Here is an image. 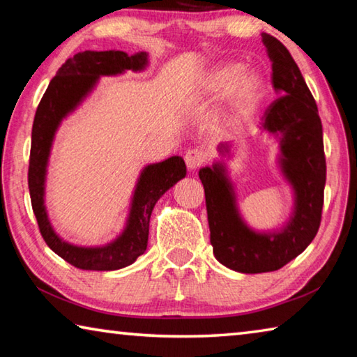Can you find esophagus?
<instances>
[{"label": "esophagus", "instance_id": "obj_1", "mask_svg": "<svg viewBox=\"0 0 357 357\" xmlns=\"http://www.w3.org/2000/svg\"><path fill=\"white\" fill-rule=\"evenodd\" d=\"M185 165L189 170H197V168H200L204 160H206V155H204L203 151H198V149H189L185 153Z\"/></svg>", "mask_w": 357, "mask_h": 357}]
</instances>
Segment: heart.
Wrapping results in <instances>:
<instances>
[{
	"label": "heart",
	"mask_w": 357,
	"mask_h": 357,
	"mask_svg": "<svg viewBox=\"0 0 357 357\" xmlns=\"http://www.w3.org/2000/svg\"><path fill=\"white\" fill-rule=\"evenodd\" d=\"M208 88L215 94L229 89V110L234 118H244L255 110L263 94V83L259 77L253 72H241L234 66L217 69L209 77Z\"/></svg>",
	"instance_id": "obj_1"
}]
</instances>
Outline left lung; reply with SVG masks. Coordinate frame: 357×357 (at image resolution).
Segmentation results:
<instances>
[{
	"instance_id": "1",
	"label": "left lung",
	"mask_w": 357,
	"mask_h": 357,
	"mask_svg": "<svg viewBox=\"0 0 357 357\" xmlns=\"http://www.w3.org/2000/svg\"><path fill=\"white\" fill-rule=\"evenodd\" d=\"M261 38L273 63L271 80L280 94L264 112L261 126L280 135V165L296 195L291 219L277 233H255L241 219L223 165L200 170L214 255L223 266L244 274L277 271L307 249L321 223L326 184L317 102L287 47L271 34L263 33ZM220 151L228 153V144Z\"/></svg>"
}]
</instances>
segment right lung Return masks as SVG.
<instances>
[{"label":"right lung","mask_w":357,"mask_h":357,"mask_svg":"<svg viewBox=\"0 0 357 357\" xmlns=\"http://www.w3.org/2000/svg\"><path fill=\"white\" fill-rule=\"evenodd\" d=\"M148 63L144 52L128 55L119 50L82 52L69 58L52 78L36 110L31 153H29L28 187L39 231L47 245L66 261L84 271H114L126 268L144 253L148 245L149 217L164 193L185 176L183 157L173 155L159 164L144 167L132 198V208L123 234L104 247H77L66 243L48 222L44 206L47 160L53 137L61 119L80 104L100 75H116L132 69L142 70Z\"/></svg>","instance_id":"obj_1"}]
</instances>
